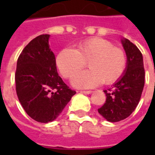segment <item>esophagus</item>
<instances>
[{
	"instance_id": "obj_1",
	"label": "esophagus",
	"mask_w": 155,
	"mask_h": 155,
	"mask_svg": "<svg viewBox=\"0 0 155 155\" xmlns=\"http://www.w3.org/2000/svg\"><path fill=\"white\" fill-rule=\"evenodd\" d=\"M81 93H84V94H91L92 93V91H81Z\"/></svg>"
}]
</instances>
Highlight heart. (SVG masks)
<instances>
[{"label":"heart","mask_w":155,"mask_h":155,"mask_svg":"<svg viewBox=\"0 0 155 155\" xmlns=\"http://www.w3.org/2000/svg\"><path fill=\"white\" fill-rule=\"evenodd\" d=\"M86 63L90 70L73 79L72 83L76 87L115 83L125 72L127 56L121 48L114 46L110 41L94 37L81 42L76 50L64 48L56 57L58 70L65 79L73 77L86 66Z\"/></svg>","instance_id":"obj_1"}]
</instances>
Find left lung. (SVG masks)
<instances>
[{
	"instance_id": "left-lung-1",
	"label": "left lung",
	"mask_w": 155,
	"mask_h": 155,
	"mask_svg": "<svg viewBox=\"0 0 155 155\" xmlns=\"http://www.w3.org/2000/svg\"><path fill=\"white\" fill-rule=\"evenodd\" d=\"M126 52V71L120 81L108 91L105 103L98 112L110 122H118L129 117L140 102L144 85L143 56L136 45L128 39L122 41Z\"/></svg>"
}]
</instances>
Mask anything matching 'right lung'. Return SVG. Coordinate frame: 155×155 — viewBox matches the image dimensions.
<instances>
[{
  "instance_id": "1",
  "label": "right lung",
  "mask_w": 155,
  "mask_h": 155,
  "mask_svg": "<svg viewBox=\"0 0 155 155\" xmlns=\"http://www.w3.org/2000/svg\"><path fill=\"white\" fill-rule=\"evenodd\" d=\"M49 37L39 35L23 49L15 74L20 103L26 114L40 123L55 120L76 93L58 74Z\"/></svg>"
}]
</instances>
